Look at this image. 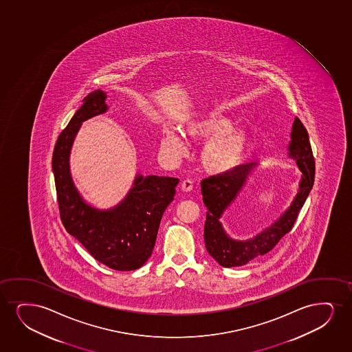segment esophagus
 Masks as SVG:
<instances>
[{
	"label": "esophagus",
	"instance_id": "1",
	"mask_svg": "<svg viewBox=\"0 0 352 352\" xmlns=\"http://www.w3.org/2000/svg\"><path fill=\"white\" fill-rule=\"evenodd\" d=\"M183 192H190L192 189V179H184L182 184H181Z\"/></svg>",
	"mask_w": 352,
	"mask_h": 352
}]
</instances>
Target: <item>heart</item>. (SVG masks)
<instances>
[{
  "instance_id": "b5f03b06",
  "label": "heart",
  "mask_w": 352,
  "mask_h": 352,
  "mask_svg": "<svg viewBox=\"0 0 352 352\" xmlns=\"http://www.w3.org/2000/svg\"><path fill=\"white\" fill-rule=\"evenodd\" d=\"M183 135L190 142H207L201 151V164L212 175L236 170L243 163L250 146L246 131L233 129V121L221 113H207L190 118L183 125ZM160 151L170 160L186 155L187 147L181 134L164 129L160 138Z\"/></svg>"
}]
</instances>
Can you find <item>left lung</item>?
I'll use <instances>...</instances> for the list:
<instances>
[{"label":"left lung","instance_id":"1","mask_svg":"<svg viewBox=\"0 0 352 352\" xmlns=\"http://www.w3.org/2000/svg\"><path fill=\"white\" fill-rule=\"evenodd\" d=\"M289 157L296 160L300 171L302 173L298 190L285 213L275 223L263 230L257 236L248 241H236L227 234L220 219L223 212L236 200L243 188L254 171V163L241 164L227 174L217 175L205 178L201 182V192L204 204L207 207L206 217V249L217 262L225 267H241L250 261L272 251L280 238L287 234L296 221L298 212L306 202L314 183L316 162L311 152L307 129L302 122L295 118L290 133Z\"/></svg>","mask_w":352,"mask_h":352}]
</instances>
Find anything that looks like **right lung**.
I'll return each mask as SVG.
<instances>
[{
	"label": "right lung",
	"instance_id": "1",
	"mask_svg": "<svg viewBox=\"0 0 352 352\" xmlns=\"http://www.w3.org/2000/svg\"><path fill=\"white\" fill-rule=\"evenodd\" d=\"M107 95L95 90L83 100L65 129L59 134L52 156V170L59 213L67 233L75 236L94 258L119 272L142 267L150 258L160 220L174 200L179 179L137 174L125 199L109 210L85 202L72 181L70 152L82 122L108 111Z\"/></svg>",
	"mask_w": 352,
	"mask_h": 352
}]
</instances>
